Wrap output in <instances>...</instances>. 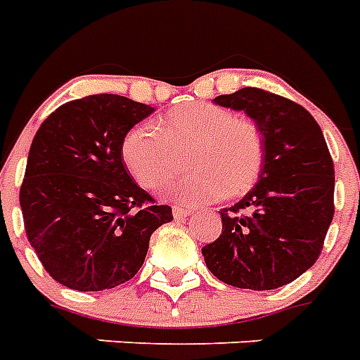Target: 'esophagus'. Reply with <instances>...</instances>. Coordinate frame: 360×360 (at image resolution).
Returning a JSON list of instances; mask_svg holds the SVG:
<instances>
[{
	"label": "esophagus",
	"mask_w": 360,
	"mask_h": 360,
	"mask_svg": "<svg viewBox=\"0 0 360 360\" xmlns=\"http://www.w3.org/2000/svg\"><path fill=\"white\" fill-rule=\"evenodd\" d=\"M192 207H183V205H174V217L175 219H183V217H188L192 214Z\"/></svg>",
	"instance_id": "obj_1"
}]
</instances>
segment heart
<instances>
[{"label":"heart","mask_w":360,"mask_h":360,"mask_svg":"<svg viewBox=\"0 0 360 360\" xmlns=\"http://www.w3.org/2000/svg\"><path fill=\"white\" fill-rule=\"evenodd\" d=\"M192 143L185 177L169 181L164 194L207 203L240 196L256 185L265 162L262 130L250 117L213 103H186L155 123H138L124 134L121 157L141 186L157 188L174 172L175 151Z\"/></svg>","instance_id":"b5f03b06"}]
</instances>
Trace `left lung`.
Here are the masks:
<instances>
[{"label":"left lung","instance_id":"obj_1","mask_svg":"<svg viewBox=\"0 0 360 360\" xmlns=\"http://www.w3.org/2000/svg\"><path fill=\"white\" fill-rule=\"evenodd\" d=\"M214 103L254 120L265 162L254 188L220 211L222 233L203 246V259L233 288L276 290L299 278L323 250L335 214V164L319 124L301 104L257 87Z\"/></svg>","mask_w":360,"mask_h":360}]
</instances>
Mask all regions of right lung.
Here are the masks:
<instances>
[{
    "label": "right lung",
    "instance_id": "obj_1",
    "mask_svg": "<svg viewBox=\"0 0 360 360\" xmlns=\"http://www.w3.org/2000/svg\"><path fill=\"white\" fill-rule=\"evenodd\" d=\"M121 95H89L48 115L20 186L27 240L59 284L103 291L134 276L151 233L174 220L136 185L121 157L124 134L153 114Z\"/></svg>",
    "mask_w": 360,
    "mask_h": 360
}]
</instances>
